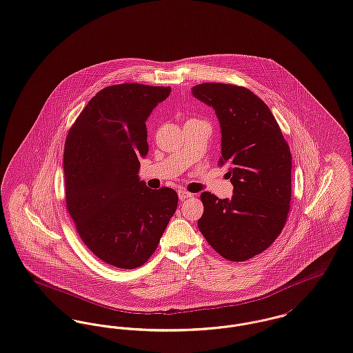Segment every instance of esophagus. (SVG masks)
<instances>
[{
	"mask_svg": "<svg viewBox=\"0 0 353 353\" xmlns=\"http://www.w3.org/2000/svg\"><path fill=\"white\" fill-rule=\"evenodd\" d=\"M189 197H192V194L189 193V192H185V190H179V199L181 200V201H185Z\"/></svg>",
	"mask_w": 353,
	"mask_h": 353,
	"instance_id": "esophagus-1",
	"label": "esophagus"
}]
</instances>
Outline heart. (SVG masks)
<instances>
[{
    "instance_id": "obj_1",
    "label": "heart",
    "mask_w": 353,
    "mask_h": 353,
    "mask_svg": "<svg viewBox=\"0 0 353 353\" xmlns=\"http://www.w3.org/2000/svg\"><path fill=\"white\" fill-rule=\"evenodd\" d=\"M188 121H194V120H193V119H192V120H188Z\"/></svg>"
}]
</instances>
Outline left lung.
I'll use <instances>...</instances> for the list:
<instances>
[{
    "mask_svg": "<svg viewBox=\"0 0 353 353\" xmlns=\"http://www.w3.org/2000/svg\"><path fill=\"white\" fill-rule=\"evenodd\" d=\"M192 94L212 106L221 128V157L232 199L201 193L197 227L209 245L230 261L264 252L285 225L292 196V156L267 104L244 86L205 83Z\"/></svg>",
    "mask_w": 353,
    "mask_h": 353,
    "instance_id": "left-lung-1",
    "label": "left lung"
}]
</instances>
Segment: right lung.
I'll use <instances>...</instances> for the list:
<instances>
[{"mask_svg":"<svg viewBox=\"0 0 353 353\" xmlns=\"http://www.w3.org/2000/svg\"><path fill=\"white\" fill-rule=\"evenodd\" d=\"M170 86H106L72 125L63 152L66 208L99 259L121 270L145 264L157 248L179 196L149 189L139 159L149 150L146 120Z\"/></svg>","mask_w":353,"mask_h":353,"instance_id":"add662e5","label":"right lung"}]
</instances>
